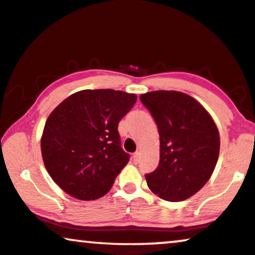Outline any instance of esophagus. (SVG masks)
Instances as JSON below:
<instances>
[{"label": "esophagus", "mask_w": 255, "mask_h": 255, "mask_svg": "<svg viewBox=\"0 0 255 255\" xmlns=\"http://www.w3.org/2000/svg\"><path fill=\"white\" fill-rule=\"evenodd\" d=\"M140 156H141L140 151H135V153L133 154V161H134V162H138V160H140Z\"/></svg>", "instance_id": "1"}]
</instances>
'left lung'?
<instances>
[{
    "instance_id": "8db88e82",
    "label": "left lung",
    "mask_w": 255,
    "mask_h": 255,
    "mask_svg": "<svg viewBox=\"0 0 255 255\" xmlns=\"http://www.w3.org/2000/svg\"><path fill=\"white\" fill-rule=\"evenodd\" d=\"M160 135L157 168L146 175L154 194L167 201L189 199L206 185L217 166L220 135L204 106L176 90L140 95Z\"/></svg>"
}]
</instances>
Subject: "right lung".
<instances>
[{
	"mask_svg": "<svg viewBox=\"0 0 255 255\" xmlns=\"http://www.w3.org/2000/svg\"><path fill=\"white\" fill-rule=\"evenodd\" d=\"M137 96L114 89H85L50 113L41 136L47 172L67 194L96 200L111 191L129 155L120 147L118 125Z\"/></svg>",
	"mask_w": 255,
	"mask_h": 255,
	"instance_id": "1",
	"label": "right lung"
}]
</instances>
